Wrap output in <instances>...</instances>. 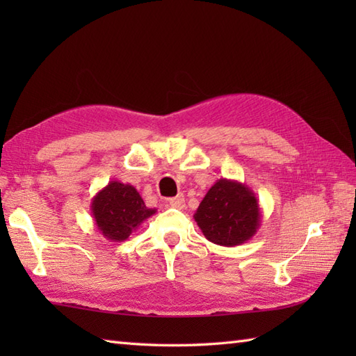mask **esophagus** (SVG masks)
Instances as JSON below:
<instances>
[{"label":"esophagus","mask_w":356,"mask_h":356,"mask_svg":"<svg viewBox=\"0 0 356 356\" xmlns=\"http://www.w3.org/2000/svg\"><path fill=\"white\" fill-rule=\"evenodd\" d=\"M170 207H172V208H177V209H184L185 208V197L182 194H179V195H176V197H172V199H170Z\"/></svg>","instance_id":"obj_1"}]
</instances>
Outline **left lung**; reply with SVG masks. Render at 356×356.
<instances>
[{"label":"left lung","instance_id":"8db88e82","mask_svg":"<svg viewBox=\"0 0 356 356\" xmlns=\"http://www.w3.org/2000/svg\"><path fill=\"white\" fill-rule=\"evenodd\" d=\"M194 220L211 243L238 246L260 228L261 209L251 188L237 180L218 179L200 202Z\"/></svg>","mask_w":356,"mask_h":356}]
</instances>
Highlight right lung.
Here are the masks:
<instances>
[{"label":"right lung","mask_w":356,"mask_h":356,"mask_svg":"<svg viewBox=\"0 0 356 356\" xmlns=\"http://www.w3.org/2000/svg\"><path fill=\"white\" fill-rule=\"evenodd\" d=\"M93 220L102 236L111 241H124L156 213L147 208L138 190L130 184L111 180L97 193L92 205Z\"/></svg>","instance_id":"add662e5"}]
</instances>
